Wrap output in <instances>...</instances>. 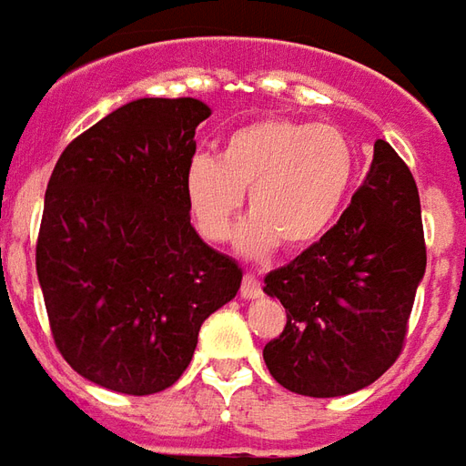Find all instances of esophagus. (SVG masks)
Returning <instances> with one entry per match:
<instances>
[{
  "mask_svg": "<svg viewBox=\"0 0 466 466\" xmlns=\"http://www.w3.org/2000/svg\"><path fill=\"white\" fill-rule=\"evenodd\" d=\"M240 296H243L246 301H256V299H260V296H263L260 280L256 279V276L246 273V276H243V283H240Z\"/></svg>",
  "mask_w": 466,
  "mask_h": 466,
  "instance_id": "obj_1",
  "label": "esophagus"
}]
</instances>
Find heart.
<instances>
[{"mask_svg": "<svg viewBox=\"0 0 466 466\" xmlns=\"http://www.w3.org/2000/svg\"><path fill=\"white\" fill-rule=\"evenodd\" d=\"M354 177V150L331 125L258 120L228 135L218 157L196 155L186 170V198L198 233L226 243L248 193L238 250L268 258L276 246L303 250L329 230Z\"/></svg>", "mask_w": 466, "mask_h": 466, "instance_id": "heart-1", "label": "heart"}]
</instances>
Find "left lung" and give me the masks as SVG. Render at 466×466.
Instances as JSON below:
<instances>
[{
  "label": "left lung",
  "instance_id": "obj_1",
  "mask_svg": "<svg viewBox=\"0 0 466 466\" xmlns=\"http://www.w3.org/2000/svg\"><path fill=\"white\" fill-rule=\"evenodd\" d=\"M427 268L414 177L386 140L374 143L364 186L339 223L263 291L286 329L263 349L270 376L303 397L354 394L397 361Z\"/></svg>",
  "mask_w": 466,
  "mask_h": 466
}]
</instances>
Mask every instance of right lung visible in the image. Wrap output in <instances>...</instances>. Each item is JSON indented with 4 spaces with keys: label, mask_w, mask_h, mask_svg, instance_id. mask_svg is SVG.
Listing matches in <instances>:
<instances>
[{
    "label": "right lung",
    "mask_w": 466,
    "mask_h": 466,
    "mask_svg": "<svg viewBox=\"0 0 466 466\" xmlns=\"http://www.w3.org/2000/svg\"><path fill=\"white\" fill-rule=\"evenodd\" d=\"M210 107L122 105L65 147L49 177L37 276L59 354L92 384L157 394L193 359L243 270L190 226L186 170Z\"/></svg>",
    "instance_id": "add662e5"
}]
</instances>
